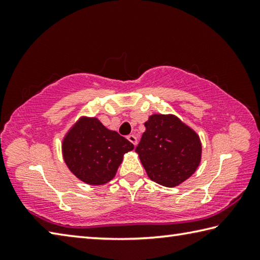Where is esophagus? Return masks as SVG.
I'll list each match as a JSON object with an SVG mask.
<instances>
[{
    "mask_svg": "<svg viewBox=\"0 0 260 260\" xmlns=\"http://www.w3.org/2000/svg\"><path fill=\"white\" fill-rule=\"evenodd\" d=\"M127 139H128L129 142L133 143L134 146H136V144H138V139H136L135 135H128V136H127Z\"/></svg>",
    "mask_w": 260,
    "mask_h": 260,
    "instance_id": "obj_1",
    "label": "esophagus"
}]
</instances>
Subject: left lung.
I'll use <instances>...</instances> for the list:
<instances>
[{"mask_svg":"<svg viewBox=\"0 0 260 260\" xmlns=\"http://www.w3.org/2000/svg\"><path fill=\"white\" fill-rule=\"evenodd\" d=\"M135 151L152 181L177 187L195 173L202 157L200 136L173 114H152Z\"/></svg>","mask_w":260,"mask_h":260,"instance_id":"8db88e82","label":"left lung"}]
</instances>
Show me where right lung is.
<instances>
[{"mask_svg": "<svg viewBox=\"0 0 260 260\" xmlns=\"http://www.w3.org/2000/svg\"><path fill=\"white\" fill-rule=\"evenodd\" d=\"M134 146L98 118L82 117L68 132L61 151L69 170L82 182L100 186L114 178L126 152Z\"/></svg>", "mask_w": 260, "mask_h": 260, "instance_id": "right-lung-1", "label": "right lung"}]
</instances>
